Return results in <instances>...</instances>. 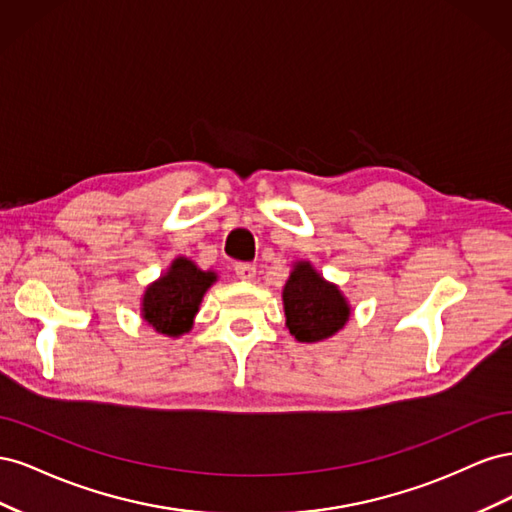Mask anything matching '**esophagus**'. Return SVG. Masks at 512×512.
I'll list each match as a JSON object with an SVG mask.
<instances>
[{
  "label": "esophagus",
  "instance_id": "34e87169",
  "mask_svg": "<svg viewBox=\"0 0 512 512\" xmlns=\"http://www.w3.org/2000/svg\"><path fill=\"white\" fill-rule=\"evenodd\" d=\"M235 273L239 280H245V282H252L256 277V267L252 265V262H239V265L235 267Z\"/></svg>",
  "mask_w": 512,
  "mask_h": 512
}]
</instances>
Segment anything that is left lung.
<instances>
[{
  "label": "left lung",
  "mask_w": 512,
  "mask_h": 512,
  "mask_svg": "<svg viewBox=\"0 0 512 512\" xmlns=\"http://www.w3.org/2000/svg\"><path fill=\"white\" fill-rule=\"evenodd\" d=\"M290 335L301 344H318L346 327L352 307L337 284L324 280L309 260H297L282 290Z\"/></svg>",
  "instance_id": "obj_1"
}]
</instances>
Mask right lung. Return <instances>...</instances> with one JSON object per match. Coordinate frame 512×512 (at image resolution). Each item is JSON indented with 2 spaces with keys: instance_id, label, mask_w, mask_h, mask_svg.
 <instances>
[{
  "instance_id": "obj_1",
  "label": "right lung",
  "mask_w": 512,
  "mask_h": 512,
  "mask_svg": "<svg viewBox=\"0 0 512 512\" xmlns=\"http://www.w3.org/2000/svg\"><path fill=\"white\" fill-rule=\"evenodd\" d=\"M215 282L218 273L203 271L192 258L177 256L158 280L145 288L141 318L166 337L190 333L200 303Z\"/></svg>"
}]
</instances>
